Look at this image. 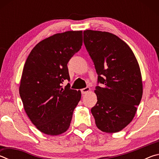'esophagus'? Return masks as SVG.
Listing matches in <instances>:
<instances>
[{"label":"esophagus","mask_w":159,"mask_h":159,"mask_svg":"<svg viewBox=\"0 0 159 159\" xmlns=\"http://www.w3.org/2000/svg\"><path fill=\"white\" fill-rule=\"evenodd\" d=\"M90 88L89 87H86L85 88H83V89L81 90V93H82V94H86L88 92H90Z\"/></svg>","instance_id":"obj_1"}]
</instances>
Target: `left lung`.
Listing matches in <instances>:
<instances>
[{
    "label": "left lung",
    "mask_w": 159,
    "mask_h": 159,
    "mask_svg": "<svg viewBox=\"0 0 159 159\" xmlns=\"http://www.w3.org/2000/svg\"><path fill=\"white\" fill-rule=\"evenodd\" d=\"M83 42L102 84L91 109L95 124L104 133H118L133 120L142 97L138 60L126 43L109 32L85 30Z\"/></svg>",
    "instance_id": "left-lung-1"
}]
</instances>
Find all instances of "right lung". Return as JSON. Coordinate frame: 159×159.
Masks as SVG:
<instances>
[{
  "mask_svg": "<svg viewBox=\"0 0 159 159\" xmlns=\"http://www.w3.org/2000/svg\"><path fill=\"white\" fill-rule=\"evenodd\" d=\"M82 43V31L56 34L39 42L26 59L20 95L26 114L43 133L59 135L69 128L81 92L61 83L70 79L67 63Z\"/></svg>",
  "mask_w": 159,
  "mask_h": 159,
  "instance_id": "add662e5",
  "label": "right lung"
}]
</instances>
